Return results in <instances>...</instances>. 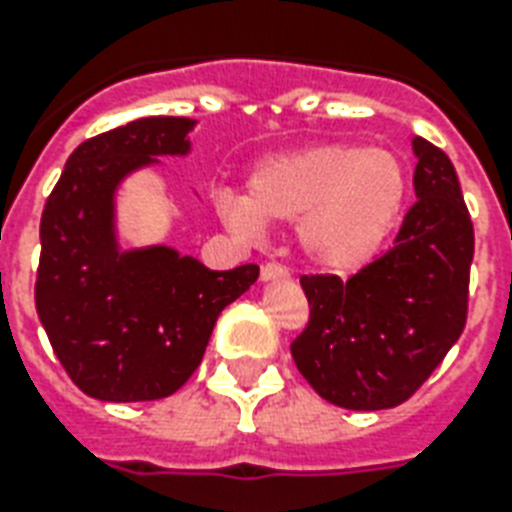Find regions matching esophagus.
<instances>
[{
    "label": "esophagus",
    "instance_id": "esophagus-1",
    "mask_svg": "<svg viewBox=\"0 0 512 512\" xmlns=\"http://www.w3.org/2000/svg\"><path fill=\"white\" fill-rule=\"evenodd\" d=\"M260 279L263 281H281V279H289V271L284 265L279 263H265L260 268Z\"/></svg>",
    "mask_w": 512,
    "mask_h": 512
}]
</instances>
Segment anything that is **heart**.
I'll list each match as a JSON object with an SVG mask.
<instances>
[{"label": "heart", "instance_id": "heart-1", "mask_svg": "<svg viewBox=\"0 0 512 512\" xmlns=\"http://www.w3.org/2000/svg\"><path fill=\"white\" fill-rule=\"evenodd\" d=\"M409 177L385 148L324 143L273 156L249 177L247 199L225 196L220 215L239 231L297 220L300 255L324 273L361 271L396 231Z\"/></svg>", "mask_w": 512, "mask_h": 512}]
</instances>
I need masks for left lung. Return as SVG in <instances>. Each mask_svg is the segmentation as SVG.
<instances>
[{
  "label": "left lung",
  "instance_id": "obj_1",
  "mask_svg": "<svg viewBox=\"0 0 512 512\" xmlns=\"http://www.w3.org/2000/svg\"><path fill=\"white\" fill-rule=\"evenodd\" d=\"M417 201L393 249L342 281L303 276L308 327L292 342L305 380L329 404L377 412L428 380L468 319L473 223L449 156L412 140Z\"/></svg>",
  "mask_w": 512,
  "mask_h": 512
}]
</instances>
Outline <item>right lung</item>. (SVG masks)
Masks as SVG:
<instances>
[{"instance_id":"obj_1","label":"right lung","mask_w":512,"mask_h":512,"mask_svg":"<svg viewBox=\"0 0 512 512\" xmlns=\"http://www.w3.org/2000/svg\"><path fill=\"white\" fill-rule=\"evenodd\" d=\"M193 127L185 116H148L84 140L44 204L36 313L68 377L98 401H156L183 388L217 316L260 276L255 263L209 271L164 244H119L124 177L188 154Z\"/></svg>"}]
</instances>
